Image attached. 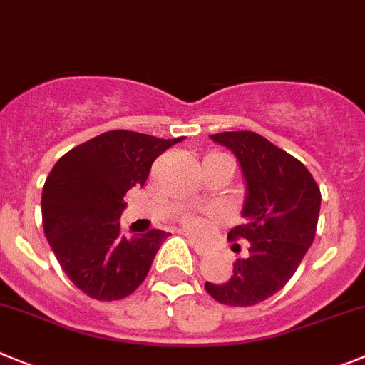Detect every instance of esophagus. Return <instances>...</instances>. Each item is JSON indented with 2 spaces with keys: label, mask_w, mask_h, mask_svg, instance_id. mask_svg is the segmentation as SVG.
I'll return each instance as SVG.
<instances>
[{
  "label": "esophagus",
  "mask_w": 365,
  "mask_h": 365,
  "mask_svg": "<svg viewBox=\"0 0 365 365\" xmlns=\"http://www.w3.org/2000/svg\"><path fill=\"white\" fill-rule=\"evenodd\" d=\"M189 245H190V248H194V252H196L198 255H205L207 252H209V248H207L205 245L198 243V241L192 240V237H189Z\"/></svg>",
  "instance_id": "34e87169"
}]
</instances>
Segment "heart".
I'll use <instances>...</instances> for the list:
<instances>
[{
  "label": "heart",
  "mask_w": 365,
  "mask_h": 365,
  "mask_svg": "<svg viewBox=\"0 0 365 365\" xmlns=\"http://www.w3.org/2000/svg\"><path fill=\"white\" fill-rule=\"evenodd\" d=\"M209 156H223V155H209ZM214 216L209 217H200V216H190L187 217L183 223H185V229L192 234H203L209 230L210 223H212Z\"/></svg>",
  "instance_id": "1"
}]
</instances>
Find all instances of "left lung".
I'll use <instances>...</instances> for the list:
<instances>
[{
  "mask_svg": "<svg viewBox=\"0 0 365 365\" xmlns=\"http://www.w3.org/2000/svg\"><path fill=\"white\" fill-rule=\"evenodd\" d=\"M236 155L247 182L243 217L229 241L250 243L227 282H205L207 294L227 306H254L277 294L315 240L321 189L304 163L252 131L210 135ZM236 247V245H234Z\"/></svg>",
  "mask_w": 365,
  "mask_h": 365,
  "instance_id": "8db88e82",
  "label": "left lung"
}]
</instances>
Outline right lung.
Instances as JSON below:
<instances>
[{
    "label": "right lung",
    "instance_id": "right-lung-1",
    "mask_svg": "<svg viewBox=\"0 0 365 365\" xmlns=\"http://www.w3.org/2000/svg\"><path fill=\"white\" fill-rule=\"evenodd\" d=\"M183 140L144 133H102L61 156L43 187V229L57 261L79 290L97 301L131 295L148 277L167 232L125 237L124 196L144 185L163 151Z\"/></svg>",
    "mask_w": 365,
    "mask_h": 365
}]
</instances>
